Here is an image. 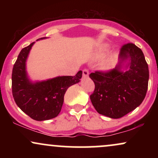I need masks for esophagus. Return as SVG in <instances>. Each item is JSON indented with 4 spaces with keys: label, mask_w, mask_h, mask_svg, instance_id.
<instances>
[{
    "label": "esophagus",
    "mask_w": 158,
    "mask_h": 158,
    "mask_svg": "<svg viewBox=\"0 0 158 158\" xmlns=\"http://www.w3.org/2000/svg\"><path fill=\"white\" fill-rule=\"evenodd\" d=\"M82 76L84 78H88V76H89V72L87 69H85V70H82Z\"/></svg>",
    "instance_id": "obj_1"
}]
</instances>
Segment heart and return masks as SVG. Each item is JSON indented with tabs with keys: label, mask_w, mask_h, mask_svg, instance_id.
Segmentation results:
<instances>
[{
	"label": "heart",
	"mask_w": 158,
	"mask_h": 158,
	"mask_svg": "<svg viewBox=\"0 0 158 158\" xmlns=\"http://www.w3.org/2000/svg\"><path fill=\"white\" fill-rule=\"evenodd\" d=\"M108 49H109V46H108V44L103 45L102 48L99 49V51H98L97 55L99 56H102L103 54L105 53V52L108 51ZM111 66H112V64H111V63L110 62V61H107V62L103 64V68H105L106 70H108V69H110V68H111Z\"/></svg>",
	"instance_id": "1"
}]
</instances>
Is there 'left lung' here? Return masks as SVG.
<instances>
[{"instance_id": "obj_1", "label": "left lung", "mask_w": 158, "mask_h": 158, "mask_svg": "<svg viewBox=\"0 0 158 158\" xmlns=\"http://www.w3.org/2000/svg\"><path fill=\"white\" fill-rule=\"evenodd\" d=\"M95 84L90 101L99 114L118 119L137 108L146 97L149 72L142 50L134 44L121 48L119 62L108 73L90 74Z\"/></svg>"}]
</instances>
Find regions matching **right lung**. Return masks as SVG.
Returning <instances> with one entry per match:
<instances>
[{
	"instance_id": "add662e5",
	"label": "right lung",
	"mask_w": 158,
	"mask_h": 158,
	"mask_svg": "<svg viewBox=\"0 0 158 158\" xmlns=\"http://www.w3.org/2000/svg\"><path fill=\"white\" fill-rule=\"evenodd\" d=\"M46 37L38 39L42 40ZM35 42L23 48L12 69V95L17 106L32 119L44 121L57 117L69 87L79 83L82 77L79 70L73 77L59 76L46 80L32 81L27 70V61Z\"/></svg>"
}]
</instances>
